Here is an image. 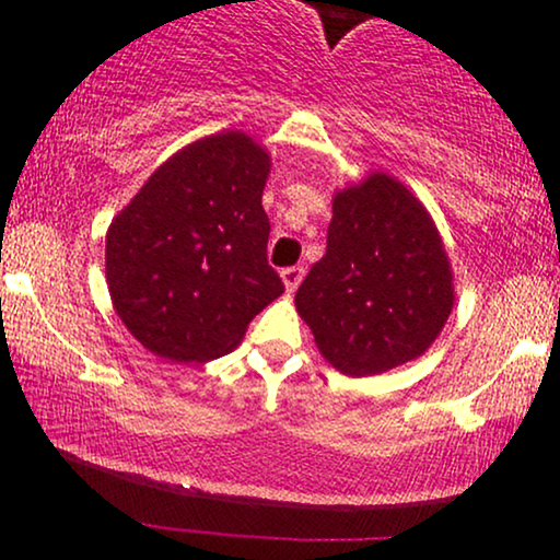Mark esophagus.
I'll return each instance as SVG.
<instances>
[{
    "instance_id": "34e87169",
    "label": "esophagus",
    "mask_w": 560,
    "mask_h": 560,
    "mask_svg": "<svg viewBox=\"0 0 560 560\" xmlns=\"http://www.w3.org/2000/svg\"><path fill=\"white\" fill-rule=\"evenodd\" d=\"M303 275H305V270L303 267H285V270L280 272V278H282V285H285V293H295V288L301 285V280H303Z\"/></svg>"
}]
</instances>
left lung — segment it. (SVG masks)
Returning <instances> with one entry per match:
<instances>
[{
	"instance_id": "obj_1",
	"label": "left lung",
	"mask_w": 560,
	"mask_h": 560,
	"mask_svg": "<svg viewBox=\"0 0 560 560\" xmlns=\"http://www.w3.org/2000/svg\"><path fill=\"white\" fill-rule=\"evenodd\" d=\"M326 255L295 293L320 357L349 377L395 370L431 349L454 308V270L431 213L372 171L334 194Z\"/></svg>"
}]
</instances>
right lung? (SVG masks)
<instances>
[{
  "mask_svg": "<svg viewBox=\"0 0 560 560\" xmlns=\"http://www.w3.org/2000/svg\"><path fill=\"white\" fill-rule=\"evenodd\" d=\"M270 167V152L249 135L201 137L114 217L106 285L121 324L152 354L183 364L224 357L282 295L267 265Z\"/></svg>",
  "mask_w": 560,
  "mask_h": 560,
  "instance_id": "right-lung-1",
  "label": "right lung"
}]
</instances>
